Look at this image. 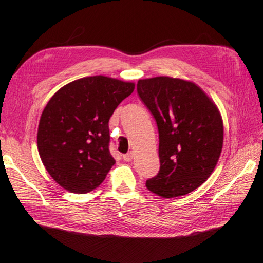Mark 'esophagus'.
Listing matches in <instances>:
<instances>
[{"label":"esophagus","instance_id":"1","mask_svg":"<svg viewBox=\"0 0 263 263\" xmlns=\"http://www.w3.org/2000/svg\"><path fill=\"white\" fill-rule=\"evenodd\" d=\"M132 159H133V152H132V151L127 152V154L123 155V160H124V161L129 162V161H131Z\"/></svg>","mask_w":263,"mask_h":263}]
</instances>
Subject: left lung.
<instances>
[{
	"label": "left lung",
	"mask_w": 263,
	"mask_h": 263,
	"mask_svg": "<svg viewBox=\"0 0 263 263\" xmlns=\"http://www.w3.org/2000/svg\"><path fill=\"white\" fill-rule=\"evenodd\" d=\"M137 89L159 132L160 169L146 180V188L163 198L189 194L206 181L218 161L221 114L192 82L159 76L140 79Z\"/></svg>",
	"instance_id": "left-lung-1"
}]
</instances>
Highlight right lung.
Instances as JSON below:
<instances>
[{"label":"right lung","instance_id":"obj_1","mask_svg":"<svg viewBox=\"0 0 263 263\" xmlns=\"http://www.w3.org/2000/svg\"><path fill=\"white\" fill-rule=\"evenodd\" d=\"M133 90V83L100 75L67 84L49 100L36 143L47 172L66 191L85 194L105 179L115 163L108 121Z\"/></svg>","mask_w":263,"mask_h":263}]
</instances>
